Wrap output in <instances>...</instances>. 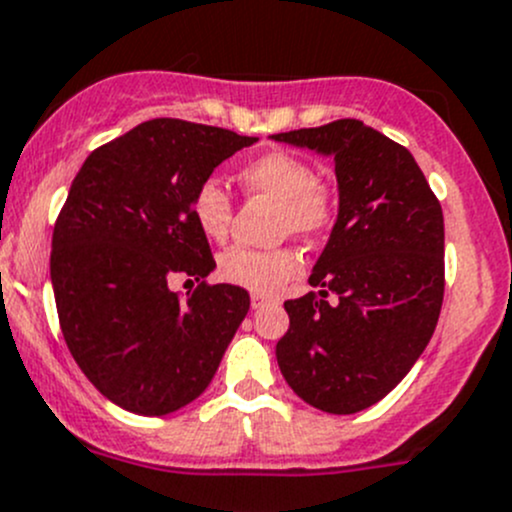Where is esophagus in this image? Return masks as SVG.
Returning <instances> with one entry per match:
<instances>
[{"label": "esophagus", "mask_w": 512, "mask_h": 512, "mask_svg": "<svg viewBox=\"0 0 512 512\" xmlns=\"http://www.w3.org/2000/svg\"><path fill=\"white\" fill-rule=\"evenodd\" d=\"M270 302L272 299L265 297V294H252V309H262V307H267Z\"/></svg>", "instance_id": "1"}]
</instances>
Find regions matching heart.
<instances>
[{"label":"heart","mask_w":512,"mask_h":512,"mask_svg":"<svg viewBox=\"0 0 512 512\" xmlns=\"http://www.w3.org/2000/svg\"><path fill=\"white\" fill-rule=\"evenodd\" d=\"M237 180L247 193L265 195L280 203L277 227L282 235L294 232L302 237H319L337 218V198L332 188L317 180L312 165L294 153H262L237 170ZM190 213L205 237L225 240L235 205L225 185L218 178H208L195 188ZM302 267V255L294 247L255 250L237 245L225 250L218 262V272L225 282L265 297L282 292V287L294 280Z\"/></svg>","instance_id":"obj_1"}]
</instances>
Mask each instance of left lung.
Segmentation results:
<instances>
[{"mask_svg":"<svg viewBox=\"0 0 512 512\" xmlns=\"http://www.w3.org/2000/svg\"><path fill=\"white\" fill-rule=\"evenodd\" d=\"M334 158L339 215L309 285L287 299L277 364L294 394L327 414H356L411 371L443 304V210L404 146L356 118L277 133ZM329 293L337 303H327Z\"/></svg>","mask_w":512,"mask_h":512,"instance_id":"left-lung-1","label":"left lung"}]
</instances>
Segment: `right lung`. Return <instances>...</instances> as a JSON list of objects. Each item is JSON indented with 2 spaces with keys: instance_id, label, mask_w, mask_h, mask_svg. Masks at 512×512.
Instances as JSON below:
<instances>
[{
  "instance_id": "1",
  "label": "right lung",
  "mask_w": 512,
  "mask_h": 512,
  "mask_svg": "<svg viewBox=\"0 0 512 512\" xmlns=\"http://www.w3.org/2000/svg\"><path fill=\"white\" fill-rule=\"evenodd\" d=\"M255 141L153 118L76 173L51 237L56 312L86 379L121 409L165 416L198 399L245 319L247 289L205 282L215 260L190 198ZM175 274L199 282L185 300L167 287Z\"/></svg>"
}]
</instances>
